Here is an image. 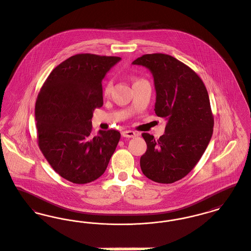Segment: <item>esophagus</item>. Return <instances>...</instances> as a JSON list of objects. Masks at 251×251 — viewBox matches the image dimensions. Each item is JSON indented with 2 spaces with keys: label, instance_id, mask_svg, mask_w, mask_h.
I'll return each mask as SVG.
<instances>
[{
  "label": "esophagus",
  "instance_id": "esophagus-1",
  "mask_svg": "<svg viewBox=\"0 0 251 251\" xmlns=\"http://www.w3.org/2000/svg\"><path fill=\"white\" fill-rule=\"evenodd\" d=\"M123 136L126 137V138H134L137 136V133L132 130H125V131H123Z\"/></svg>",
  "mask_w": 251,
  "mask_h": 251
}]
</instances>
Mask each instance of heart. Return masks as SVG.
Listing matches in <instances>:
<instances>
[{
	"mask_svg": "<svg viewBox=\"0 0 251 251\" xmlns=\"http://www.w3.org/2000/svg\"><path fill=\"white\" fill-rule=\"evenodd\" d=\"M141 80H142V79H136V80L134 81V83H136V82H138V81H141ZM111 89H112V82H111V81H107V82L104 84V86H103V94H104V95L109 94L110 91H111Z\"/></svg>",
	"mask_w": 251,
	"mask_h": 251,
	"instance_id": "b5f03b06",
	"label": "heart"
}]
</instances>
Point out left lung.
Returning a JSON list of instances; mask_svg holds the SVG:
<instances>
[{"mask_svg":"<svg viewBox=\"0 0 251 251\" xmlns=\"http://www.w3.org/2000/svg\"><path fill=\"white\" fill-rule=\"evenodd\" d=\"M149 68L156 89L155 113L167 121L159 139L143 133L148 149L140 166L146 177L172 184L186 176L206 150L214 118L205 85L198 74L176 58L145 54L132 63Z\"/></svg>","mask_w":251,"mask_h":251,"instance_id":"1","label":"left lung"}]
</instances>
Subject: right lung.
<instances>
[{
  "label": "right lung",
  "mask_w": 251,
  "mask_h": 251,
  "mask_svg": "<svg viewBox=\"0 0 251 251\" xmlns=\"http://www.w3.org/2000/svg\"><path fill=\"white\" fill-rule=\"evenodd\" d=\"M121 60L90 53L69 57L51 71L35 103L37 142L51 167L74 184L95 181L105 171L121 134H92L94 109L102 106L101 81Z\"/></svg>",
  "instance_id": "right-lung-1"
}]
</instances>
